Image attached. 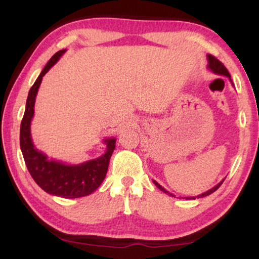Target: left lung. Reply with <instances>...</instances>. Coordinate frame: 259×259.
Segmentation results:
<instances>
[{
    "mask_svg": "<svg viewBox=\"0 0 259 259\" xmlns=\"http://www.w3.org/2000/svg\"><path fill=\"white\" fill-rule=\"evenodd\" d=\"M207 60H208V65H207V68L208 69H211L212 72L213 73H215V74H218V75H224V76H228L230 80H231V75H230V73H229V70L226 69V67L223 65V63L219 61L218 59H215L213 55H211V54H207ZM225 179H223L221 183L218 184V185H215L214 187H212L211 190H208L207 192H204V193H201V194H199V196H197L198 198H203V197H206V196H210L211 193H213L214 191H217L219 187H221V185L223 184V182H224ZM153 183L155 184V186L158 187L159 190H161L162 192H165V193H167V194H169V196H172L173 197V194H171L168 192V191H166L164 187L162 186H160L159 185V184L157 183V182H154L153 180ZM187 199H196V197H187Z\"/></svg>",
    "mask_w": 259,
    "mask_h": 259,
    "instance_id": "8db88e82",
    "label": "left lung"
}]
</instances>
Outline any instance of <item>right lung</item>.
Masks as SVG:
<instances>
[{"label": "right lung", "instance_id": "1", "mask_svg": "<svg viewBox=\"0 0 259 259\" xmlns=\"http://www.w3.org/2000/svg\"><path fill=\"white\" fill-rule=\"evenodd\" d=\"M65 52V49H62L52 56L30 88L27 98L26 111L21 121L20 146L28 171L35 183L49 194L70 199L88 196L101 185L107 173L109 159L115 148L116 140L114 138L104 140L107 146L105 154L79 165H66L53 159L49 160L47 155L35 148L31 141L30 122L34 116V105L38 87L45 74L58 62L60 56Z\"/></svg>", "mask_w": 259, "mask_h": 259}]
</instances>
